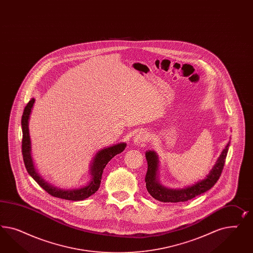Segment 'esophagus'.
Segmentation results:
<instances>
[{"label": "esophagus", "mask_w": 253, "mask_h": 253, "mask_svg": "<svg viewBox=\"0 0 253 253\" xmlns=\"http://www.w3.org/2000/svg\"><path fill=\"white\" fill-rule=\"evenodd\" d=\"M147 141H149V135L146 131H144V130L138 132L137 134L134 136V139H133L134 144L138 145V146L145 144Z\"/></svg>", "instance_id": "obj_1"}]
</instances>
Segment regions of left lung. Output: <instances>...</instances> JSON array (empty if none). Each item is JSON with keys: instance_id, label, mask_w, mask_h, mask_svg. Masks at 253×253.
<instances>
[{"instance_id": "left-lung-1", "label": "left lung", "mask_w": 253, "mask_h": 253, "mask_svg": "<svg viewBox=\"0 0 253 253\" xmlns=\"http://www.w3.org/2000/svg\"><path fill=\"white\" fill-rule=\"evenodd\" d=\"M230 143L222 150V154L218 158L213 168L211 169L207 177L197 184L187 186L181 189H171L161 185L158 180V168L159 158L154 151H146L147 171L146 175V189L154 199L161 202H184L194 199L203 193L210 190L214 185L222 174V169L225 163V159L228 152Z\"/></svg>"}]
</instances>
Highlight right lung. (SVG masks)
I'll return each instance as SVG.
<instances>
[{"label":"right lung","instance_id":"1","mask_svg":"<svg viewBox=\"0 0 253 253\" xmlns=\"http://www.w3.org/2000/svg\"><path fill=\"white\" fill-rule=\"evenodd\" d=\"M34 102H35L34 98H31L30 100V102L28 103V105L24 109L23 115L21 119L22 132H23L22 155H23L25 167L27 169L29 174L38 183L39 185L42 188H43L48 194H50L54 198L73 200V201H80V200L88 199L89 197H91L98 190L104 169L107 166L108 161H110L112 158H114L116 155L122 153L126 147V144L120 143L115 146L104 148L96 153L92 160L91 169H90L92 179L87 185H85L84 187H81V188H75V189H60V188L54 187L53 185L48 184L42 177L39 175L38 172L34 168V164H33L32 158H31L29 120H30V115L31 113V108L33 107Z\"/></svg>","mask_w":253,"mask_h":253}]
</instances>
